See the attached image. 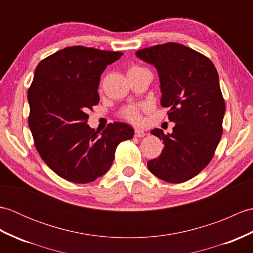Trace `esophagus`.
I'll return each instance as SVG.
<instances>
[{
	"mask_svg": "<svg viewBox=\"0 0 253 253\" xmlns=\"http://www.w3.org/2000/svg\"><path fill=\"white\" fill-rule=\"evenodd\" d=\"M146 136V132H144L143 130L139 129V128H136L135 129V137H138V138H142Z\"/></svg>",
	"mask_w": 253,
	"mask_h": 253,
	"instance_id": "1",
	"label": "esophagus"
}]
</instances>
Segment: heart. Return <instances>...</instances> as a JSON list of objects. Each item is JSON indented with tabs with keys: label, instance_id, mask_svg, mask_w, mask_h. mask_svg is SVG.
Masks as SVG:
<instances>
[{
	"label": "heart",
	"instance_id": "obj_1",
	"mask_svg": "<svg viewBox=\"0 0 253 253\" xmlns=\"http://www.w3.org/2000/svg\"><path fill=\"white\" fill-rule=\"evenodd\" d=\"M138 69H141V67L138 66H132L128 69V73L138 71ZM143 109L142 105H129L125 107L123 110L122 115L124 118H126L127 121L132 122V123H140L141 121V110Z\"/></svg>",
	"mask_w": 253,
	"mask_h": 253
}]
</instances>
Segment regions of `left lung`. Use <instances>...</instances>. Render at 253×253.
<instances>
[{
  "label": "left lung",
  "instance_id": "obj_1",
  "mask_svg": "<svg viewBox=\"0 0 253 253\" xmlns=\"http://www.w3.org/2000/svg\"><path fill=\"white\" fill-rule=\"evenodd\" d=\"M136 56L158 69L161 105L169 107V118L176 124L168 135L151 130L164 149L148 169L168 182L189 180L210 163L222 137L225 102L216 68L201 53L175 42L139 50Z\"/></svg>",
  "mask_w": 253,
  "mask_h": 253
}]
</instances>
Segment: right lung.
<instances>
[{
    "label": "right lung",
    "mask_w": 253,
    "mask_h": 253,
    "mask_svg": "<svg viewBox=\"0 0 253 253\" xmlns=\"http://www.w3.org/2000/svg\"><path fill=\"white\" fill-rule=\"evenodd\" d=\"M122 52L68 46L42 60L28 90L29 128L44 163L62 178L87 184L112 166L116 147L133 137L126 123L91 128L88 111L99 103L100 77Z\"/></svg>",
    "instance_id": "obj_1"
}]
</instances>
